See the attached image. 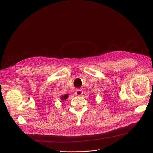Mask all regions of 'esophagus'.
<instances>
[{"label": "esophagus", "mask_w": 153, "mask_h": 153, "mask_svg": "<svg viewBox=\"0 0 153 153\" xmlns=\"http://www.w3.org/2000/svg\"><path fill=\"white\" fill-rule=\"evenodd\" d=\"M82 94H83V91L82 90H80V89H77L75 92V94L76 96H81Z\"/></svg>", "instance_id": "obj_1"}]
</instances>
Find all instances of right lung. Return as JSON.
Here are the masks:
<instances>
[{
  "mask_svg": "<svg viewBox=\"0 0 153 153\" xmlns=\"http://www.w3.org/2000/svg\"><path fill=\"white\" fill-rule=\"evenodd\" d=\"M68 94H66L65 95H62L61 96V100L62 101H64L65 100H66L68 98Z\"/></svg>",
  "mask_w": 153,
  "mask_h": 153,
  "instance_id": "add662e5",
  "label": "right lung"
}]
</instances>
